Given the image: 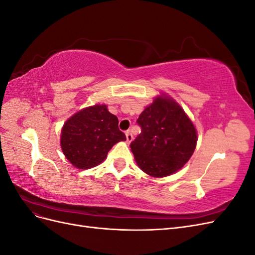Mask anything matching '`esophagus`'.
Instances as JSON below:
<instances>
[{
	"instance_id": "1",
	"label": "esophagus",
	"mask_w": 255,
	"mask_h": 255,
	"mask_svg": "<svg viewBox=\"0 0 255 255\" xmlns=\"http://www.w3.org/2000/svg\"><path fill=\"white\" fill-rule=\"evenodd\" d=\"M126 136H127V142H128V143L133 140V135H132V133L129 132V130H127V132H126Z\"/></svg>"
}]
</instances>
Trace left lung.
I'll return each instance as SVG.
<instances>
[{
	"mask_svg": "<svg viewBox=\"0 0 255 255\" xmlns=\"http://www.w3.org/2000/svg\"><path fill=\"white\" fill-rule=\"evenodd\" d=\"M136 122L141 132L129 146L143 172L163 177L187 163L196 148L197 132L173 100L156 98Z\"/></svg>",
	"mask_w": 255,
	"mask_h": 255,
	"instance_id": "8db88e82",
	"label": "left lung"
}]
</instances>
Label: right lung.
Returning a JSON list of instances; mask_svg holds the SVG:
<instances>
[{
  "mask_svg": "<svg viewBox=\"0 0 255 255\" xmlns=\"http://www.w3.org/2000/svg\"><path fill=\"white\" fill-rule=\"evenodd\" d=\"M118 118L105 105H95L73 115L61 129V150L80 169L96 167L112 146L127 139L118 128Z\"/></svg>",
  "mask_w": 255,
  "mask_h": 255,
  "instance_id": "add662e5",
  "label": "right lung"
}]
</instances>
